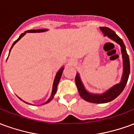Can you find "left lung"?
I'll use <instances>...</instances> for the list:
<instances>
[{
	"label": "left lung",
	"mask_w": 134,
	"mask_h": 134,
	"mask_svg": "<svg viewBox=\"0 0 134 134\" xmlns=\"http://www.w3.org/2000/svg\"><path fill=\"white\" fill-rule=\"evenodd\" d=\"M100 29L103 32V34H104L105 36H108V38L112 39L113 41H115L117 44L121 46L124 70H123L121 81L118 84L113 85V87L109 88L107 91L102 94H92L87 92L82 82L79 73H77L75 77V83L79 93H80V96H81L82 98L84 99L85 100L90 102V103H105L116 98L122 93L124 87H126L130 74L129 57L126 52V49L124 41H122V39L112 29H110L109 28L100 27Z\"/></svg>",
	"instance_id": "obj_1"
}]
</instances>
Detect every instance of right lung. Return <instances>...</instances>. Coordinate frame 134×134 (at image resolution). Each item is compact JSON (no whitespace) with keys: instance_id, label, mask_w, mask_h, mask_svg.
Returning a JSON list of instances; mask_svg holds the SVG:
<instances>
[{"instance_id":"right-lung-1","label":"right lung","mask_w":134,"mask_h":134,"mask_svg":"<svg viewBox=\"0 0 134 134\" xmlns=\"http://www.w3.org/2000/svg\"><path fill=\"white\" fill-rule=\"evenodd\" d=\"M48 30V29H34V30H29V31H25L24 33L21 34V35H20V36L19 37V38L17 39V40H16V41L13 42V45H12V47H11V48L10 49V50H11V49L13 48V47L14 46V44H16L17 41H19L21 38L24 36L26 34V33H39V32H44V31H47ZM9 54H10V52H9ZM64 67H62L61 68V69H59V70L58 72H57V74H56V76H55V78H54V83H53V87H52V94H51V96H50V98L48 100H47L44 103H43L42 105H44V104H47L48 103H49L50 101L52 100L53 98H54V95L56 94V93H57V85H58V83L59 82V80H60V78H61V76L62 75V72H63V70H64ZM20 100H21L22 101H24L22 99H21L20 98H19ZM24 103H26L27 104H30L29 103H26V102H25V101H24ZM30 105H31V104H30Z\"/></svg>"}]
</instances>
